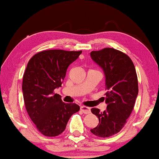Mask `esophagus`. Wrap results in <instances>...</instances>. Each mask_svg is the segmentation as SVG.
Returning a JSON list of instances; mask_svg holds the SVG:
<instances>
[{
    "mask_svg": "<svg viewBox=\"0 0 159 159\" xmlns=\"http://www.w3.org/2000/svg\"><path fill=\"white\" fill-rule=\"evenodd\" d=\"M80 110H81L83 113L85 114H89L90 113V108L87 107H85V106H81L80 107Z\"/></svg>",
    "mask_w": 159,
    "mask_h": 159,
    "instance_id": "esophagus-1",
    "label": "esophagus"
}]
</instances>
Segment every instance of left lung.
I'll list each match as a JSON object with an SVG mask.
<instances>
[{"label": "left lung", "mask_w": 159, "mask_h": 159, "mask_svg": "<svg viewBox=\"0 0 159 159\" xmlns=\"http://www.w3.org/2000/svg\"><path fill=\"white\" fill-rule=\"evenodd\" d=\"M90 56L103 70L108 90L104 98L106 110L91 109L99 124L90 131L99 137H109L120 131L133 110L139 92L137 75L132 60L121 51L107 48L92 51Z\"/></svg>", "instance_id": "1"}]
</instances>
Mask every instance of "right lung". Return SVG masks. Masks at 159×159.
<instances>
[{
    "mask_svg": "<svg viewBox=\"0 0 159 159\" xmlns=\"http://www.w3.org/2000/svg\"><path fill=\"white\" fill-rule=\"evenodd\" d=\"M82 52L44 50L27 65L22 86L25 108L38 131L46 136L62 134L71 116L80 110L79 105L65 103L53 91L61 87L68 67Z\"/></svg>",
    "mask_w": 159,
    "mask_h": 159,
    "instance_id": "obj_1",
    "label": "right lung"
}]
</instances>
